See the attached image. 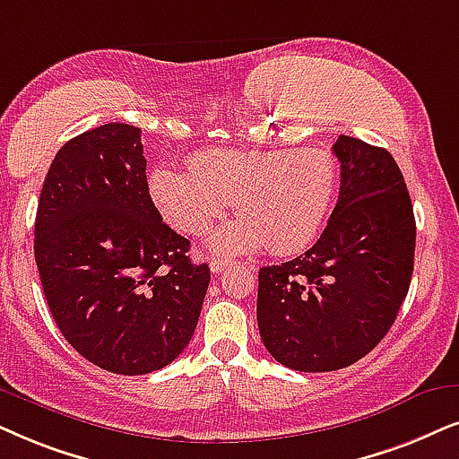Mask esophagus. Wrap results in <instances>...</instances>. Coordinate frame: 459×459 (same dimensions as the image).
Returning <instances> with one entry per match:
<instances>
[{"mask_svg":"<svg viewBox=\"0 0 459 459\" xmlns=\"http://www.w3.org/2000/svg\"><path fill=\"white\" fill-rule=\"evenodd\" d=\"M233 263H230V260H220V258H212V263H210V269H212V273H222L226 266H230Z\"/></svg>","mask_w":459,"mask_h":459,"instance_id":"34e87169","label":"esophagus"}]
</instances>
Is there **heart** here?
<instances>
[{
	"label": "heart",
	"mask_w": 459,
	"mask_h": 459,
	"mask_svg": "<svg viewBox=\"0 0 459 459\" xmlns=\"http://www.w3.org/2000/svg\"><path fill=\"white\" fill-rule=\"evenodd\" d=\"M336 184L339 165L324 148H207L190 156V169L156 167L148 179L154 205L186 235L207 233L235 199L243 218L212 239L226 256L309 247L333 210Z\"/></svg>",
	"instance_id": "b5f03b06"
}]
</instances>
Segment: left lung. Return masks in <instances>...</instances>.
<instances>
[{
  "label": "left lung",
  "instance_id": "8db88e82",
  "mask_svg": "<svg viewBox=\"0 0 459 459\" xmlns=\"http://www.w3.org/2000/svg\"><path fill=\"white\" fill-rule=\"evenodd\" d=\"M339 201L313 247L258 273V330L273 358L303 373L351 367L373 351L409 292L415 216L385 148L341 135Z\"/></svg>",
  "mask_w": 459,
  "mask_h": 459
}]
</instances>
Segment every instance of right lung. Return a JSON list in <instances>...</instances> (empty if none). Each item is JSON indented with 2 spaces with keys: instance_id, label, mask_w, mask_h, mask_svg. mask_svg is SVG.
<instances>
[{
  "instance_id": "obj_1",
  "label": "right lung",
  "mask_w": 459,
  "mask_h": 459,
  "mask_svg": "<svg viewBox=\"0 0 459 459\" xmlns=\"http://www.w3.org/2000/svg\"><path fill=\"white\" fill-rule=\"evenodd\" d=\"M142 129L109 123L69 139L46 173L36 264L61 334L118 375L171 364L193 339L210 266L162 222L148 190Z\"/></svg>"
}]
</instances>
